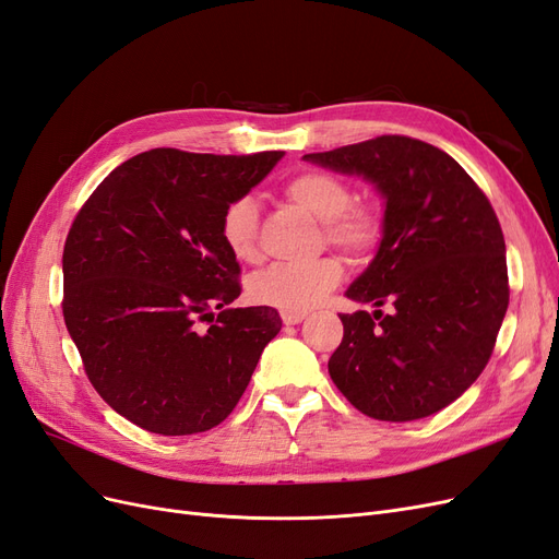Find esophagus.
<instances>
[{"label":"esophagus","instance_id":"esophagus-1","mask_svg":"<svg viewBox=\"0 0 559 559\" xmlns=\"http://www.w3.org/2000/svg\"><path fill=\"white\" fill-rule=\"evenodd\" d=\"M306 319V312H282V321L286 326H294V324H300V321Z\"/></svg>","mask_w":559,"mask_h":559}]
</instances>
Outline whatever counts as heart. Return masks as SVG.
I'll return each instance as SVG.
<instances>
[{
	"instance_id": "obj_1",
	"label": "heart",
	"mask_w": 559,
	"mask_h": 559,
	"mask_svg": "<svg viewBox=\"0 0 559 559\" xmlns=\"http://www.w3.org/2000/svg\"><path fill=\"white\" fill-rule=\"evenodd\" d=\"M284 193L300 210L324 222V238L349 253L373 251L382 238L380 216L368 207L352 205V189L329 173L306 170L292 177ZM222 240L235 259L251 263L259 259V210L251 198H235L222 214ZM345 275L337 257H321L310 263H275L249 280V296L267 308L306 312L314 308Z\"/></svg>"
}]
</instances>
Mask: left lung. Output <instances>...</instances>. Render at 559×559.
<instances>
[{
  "label": "left lung",
  "mask_w": 559,
  "mask_h": 559,
  "mask_svg": "<svg viewBox=\"0 0 559 559\" xmlns=\"http://www.w3.org/2000/svg\"><path fill=\"white\" fill-rule=\"evenodd\" d=\"M302 158L364 177L384 200L376 259L345 292L378 310L341 317L345 335L329 359L331 380L376 419L443 411L483 373L509 308L492 205L445 151L403 134Z\"/></svg>",
  "instance_id": "obj_1"
}]
</instances>
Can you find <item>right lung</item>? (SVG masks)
<instances>
[{"mask_svg":"<svg viewBox=\"0 0 559 559\" xmlns=\"http://www.w3.org/2000/svg\"><path fill=\"white\" fill-rule=\"evenodd\" d=\"M282 156L151 148L76 214L62 251L64 324L97 394L132 425L163 436L222 425L280 333L275 308H230L240 263L218 228Z\"/></svg>","mask_w":559,"mask_h":559,"instance_id":"right-lung-1","label":"right lung"}]
</instances>
